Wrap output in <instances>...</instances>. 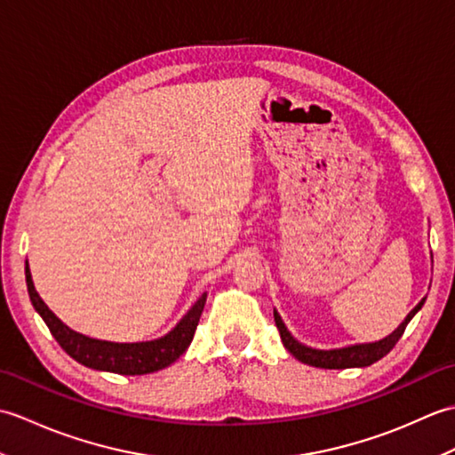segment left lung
<instances>
[{"label": "left lung", "instance_id": "8db88e82", "mask_svg": "<svg viewBox=\"0 0 455 455\" xmlns=\"http://www.w3.org/2000/svg\"><path fill=\"white\" fill-rule=\"evenodd\" d=\"M424 301H427V299H422V301L407 315V318H404V321L399 324L397 331L389 334L387 338H383V340L371 342V344L347 346V347H340V350H313V347L299 344L295 338L289 334V331L282 321V316H279L275 311H274V318H275V326L279 331V336H282V340H283V346L287 347L289 354H293L297 357L299 362L313 365V367H323V370H346V367L371 365L377 360H381L383 355H387L395 347V344L399 342V338L403 336L404 328H407V324L411 323V318L417 315V311H420Z\"/></svg>", "mask_w": 455, "mask_h": 455}]
</instances>
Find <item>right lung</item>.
<instances>
[{"instance_id":"1","label":"right lung","mask_w":455,"mask_h":455,"mask_svg":"<svg viewBox=\"0 0 455 455\" xmlns=\"http://www.w3.org/2000/svg\"><path fill=\"white\" fill-rule=\"evenodd\" d=\"M25 277L28 297L35 311L43 316L48 331L56 338V342L62 346V350L74 357L76 362L92 367V370L111 371L119 375H144L164 370L173 363L178 357L188 350L193 340L196 328L199 324V316L205 307L207 293L199 297V301L189 308V313L181 318L178 326L166 336L158 338L152 342H134V344H119V342H105L95 340V338L84 336L80 332L68 328L60 318H58L44 301L38 297L36 289L31 279V269L25 264Z\"/></svg>"}]
</instances>
